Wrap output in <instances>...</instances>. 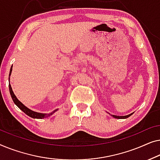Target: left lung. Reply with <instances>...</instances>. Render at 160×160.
<instances>
[{
  "instance_id": "left-lung-1",
  "label": "left lung",
  "mask_w": 160,
  "mask_h": 160,
  "mask_svg": "<svg viewBox=\"0 0 160 160\" xmlns=\"http://www.w3.org/2000/svg\"><path fill=\"white\" fill-rule=\"evenodd\" d=\"M132 114V113L128 114V115H125V116H117V115H113V114H111V116L113 117V118H116V119H126V118H129L130 116H131Z\"/></svg>"
}]
</instances>
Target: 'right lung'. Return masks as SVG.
Listing matches in <instances>:
<instances>
[{
    "label": "right lung",
    "mask_w": 160,
    "mask_h": 160,
    "mask_svg": "<svg viewBox=\"0 0 160 160\" xmlns=\"http://www.w3.org/2000/svg\"><path fill=\"white\" fill-rule=\"evenodd\" d=\"M12 67H11V69H10V72H9V78H8V80H9V85H8V86H9V91H10V94H11V96H12V100L13 102H14V103L20 109L22 110V112H24V113H25L27 115H28L29 117H30V118H34V119H43V118H48V117L52 115L53 113H55L56 112L58 111V109H55L54 111L51 112V113H40V112H35V111H32V110H31L29 109L26 107V106H24L23 103H22L20 101H19V99L17 98V96H15L14 93H13V91H12V88L11 86V84H10V76H11V74H12Z\"/></svg>",
    "instance_id": "obj_1"
}]
</instances>
